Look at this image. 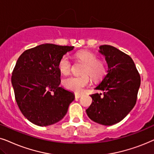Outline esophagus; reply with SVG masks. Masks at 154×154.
I'll return each mask as SVG.
<instances>
[{"instance_id": "esophagus-1", "label": "esophagus", "mask_w": 154, "mask_h": 154, "mask_svg": "<svg viewBox=\"0 0 154 154\" xmlns=\"http://www.w3.org/2000/svg\"><path fill=\"white\" fill-rule=\"evenodd\" d=\"M75 98H80L81 96H82V94L75 93Z\"/></svg>"}]
</instances>
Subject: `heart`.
<instances>
[{
  "label": "heart",
  "mask_w": 154,
  "mask_h": 154,
  "mask_svg": "<svg viewBox=\"0 0 154 154\" xmlns=\"http://www.w3.org/2000/svg\"><path fill=\"white\" fill-rule=\"evenodd\" d=\"M75 58L79 62L83 63L82 74H87L82 76H72L63 79V85L67 89L81 93L84 88L90 84L91 79L98 81L103 77L106 73V67L103 61L98 60L94 53L88 51H79L75 54ZM58 69L63 75H68L72 69V63L68 56H63L58 63Z\"/></svg>",
  "instance_id": "obj_1"
}]
</instances>
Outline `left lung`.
<instances>
[{
  "mask_svg": "<svg viewBox=\"0 0 154 154\" xmlns=\"http://www.w3.org/2000/svg\"><path fill=\"white\" fill-rule=\"evenodd\" d=\"M105 57L107 74L95 88L103 93L91 94L92 103L86 110L89 118L103 125H112L128 116L137 101L141 79L128 55L110 45L99 46Z\"/></svg>",
  "mask_w": 154,
  "mask_h": 154,
  "instance_id": "8db88e82",
  "label": "left lung"
}]
</instances>
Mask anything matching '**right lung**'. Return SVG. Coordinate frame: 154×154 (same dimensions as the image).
Wrapping results in <instances>:
<instances>
[{
    "mask_svg": "<svg viewBox=\"0 0 154 154\" xmlns=\"http://www.w3.org/2000/svg\"><path fill=\"white\" fill-rule=\"evenodd\" d=\"M74 46L44 44L24 51L13 69L11 82L23 116L36 125L60 121L75 99L73 92L60 87V59Z\"/></svg>",
    "mask_w": 154,
    "mask_h": 154,
    "instance_id": "add662e5",
    "label": "right lung"
}]
</instances>
